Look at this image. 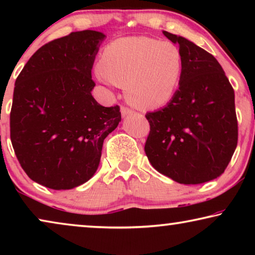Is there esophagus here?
<instances>
[{"label":"esophagus","instance_id":"esophagus-1","mask_svg":"<svg viewBox=\"0 0 255 255\" xmlns=\"http://www.w3.org/2000/svg\"><path fill=\"white\" fill-rule=\"evenodd\" d=\"M121 113H122V116L125 117V116H128V115H130L132 113V110L130 109V108L123 106V107H121Z\"/></svg>","mask_w":255,"mask_h":255}]
</instances>
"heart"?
Masks as SVG:
<instances>
[{"label": "heart", "mask_w": 255, "mask_h": 255, "mask_svg": "<svg viewBox=\"0 0 255 255\" xmlns=\"http://www.w3.org/2000/svg\"><path fill=\"white\" fill-rule=\"evenodd\" d=\"M183 55L170 41L128 37L104 47L97 76L109 86H125L127 99L140 109H154L173 99L180 86Z\"/></svg>", "instance_id": "obj_1"}]
</instances>
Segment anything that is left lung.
<instances>
[{
    "instance_id": "8db88e82",
    "label": "left lung",
    "mask_w": 255,
    "mask_h": 255,
    "mask_svg": "<svg viewBox=\"0 0 255 255\" xmlns=\"http://www.w3.org/2000/svg\"><path fill=\"white\" fill-rule=\"evenodd\" d=\"M183 55L180 87L162 109L146 114L145 153L159 173L198 184L224 173L238 142L235 90L214 55L162 31Z\"/></svg>"
}]
</instances>
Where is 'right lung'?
<instances>
[{"label":"right lung","instance_id":"obj_1","mask_svg":"<svg viewBox=\"0 0 255 255\" xmlns=\"http://www.w3.org/2000/svg\"><path fill=\"white\" fill-rule=\"evenodd\" d=\"M106 34L85 30L45 44L17 76L10 139L34 182L54 190L85 183L99 167L107 135L121 122L120 107L92 95V69Z\"/></svg>","mask_w":255,"mask_h":255}]
</instances>
